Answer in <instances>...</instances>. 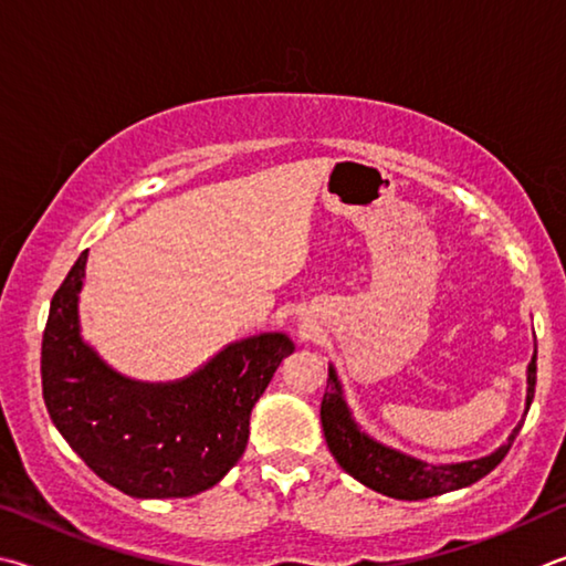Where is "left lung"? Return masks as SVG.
<instances>
[{
    "label": "left lung",
    "instance_id": "left-lung-1",
    "mask_svg": "<svg viewBox=\"0 0 566 566\" xmlns=\"http://www.w3.org/2000/svg\"><path fill=\"white\" fill-rule=\"evenodd\" d=\"M534 385H537V353L532 355V363L527 368V405L524 412L530 410L534 400ZM321 422L325 432V442L338 460L340 468L380 494H388L395 500H428L434 494H444L468 484L482 480L490 474L510 452L514 438H517L524 418L512 430L507 442L494 450L488 458L470 460V462H454V464H430L418 458H410L400 450H392L388 444L370 438L363 432L355 422L348 402L343 398V388L335 368H328V388H325L323 402H321Z\"/></svg>",
    "mask_w": 566,
    "mask_h": 566
}]
</instances>
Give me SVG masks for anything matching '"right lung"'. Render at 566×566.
Segmentation results:
<instances>
[{"label":"right lung","instance_id":"add662e5","mask_svg":"<svg viewBox=\"0 0 566 566\" xmlns=\"http://www.w3.org/2000/svg\"><path fill=\"white\" fill-rule=\"evenodd\" d=\"M86 251L52 298L42 340L49 418L98 478L132 497H191L241 460L251 410L283 358V333H261L176 382H138L98 358L78 328Z\"/></svg>","mask_w":566,"mask_h":566}]
</instances>
